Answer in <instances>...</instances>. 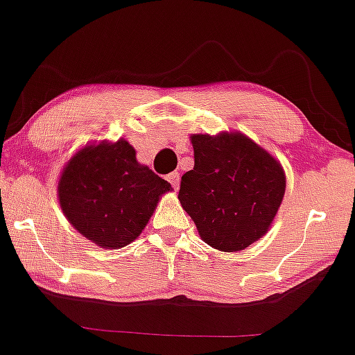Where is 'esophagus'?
<instances>
[{"mask_svg": "<svg viewBox=\"0 0 355 355\" xmlns=\"http://www.w3.org/2000/svg\"><path fill=\"white\" fill-rule=\"evenodd\" d=\"M166 180H168L170 183H172V187L175 190L178 189V185H180V175H178V172H172L166 175Z\"/></svg>", "mask_w": 355, "mask_h": 355, "instance_id": "obj_1", "label": "esophagus"}]
</instances>
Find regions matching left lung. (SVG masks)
I'll return each mask as SVG.
<instances>
[{
  "label": "left lung",
  "instance_id": "8db88e82",
  "mask_svg": "<svg viewBox=\"0 0 355 355\" xmlns=\"http://www.w3.org/2000/svg\"><path fill=\"white\" fill-rule=\"evenodd\" d=\"M195 165L182 177L180 200L205 243L245 250L268 232L283 202L281 165L243 134L191 135Z\"/></svg>",
  "mask_w": 355,
  "mask_h": 355
}]
</instances>
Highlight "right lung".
<instances>
[{"mask_svg": "<svg viewBox=\"0 0 355 355\" xmlns=\"http://www.w3.org/2000/svg\"><path fill=\"white\" fill-rule=\"evenodd\" d=\"M59 203L80 234L102 248H122L142 233L170 183L135 159L125 140L85 147L59 180Z\"/></svg>", "mask_w": 355, "mask_h": 355, "instance_id": "1", "label": "right lung"}]
</instances>
